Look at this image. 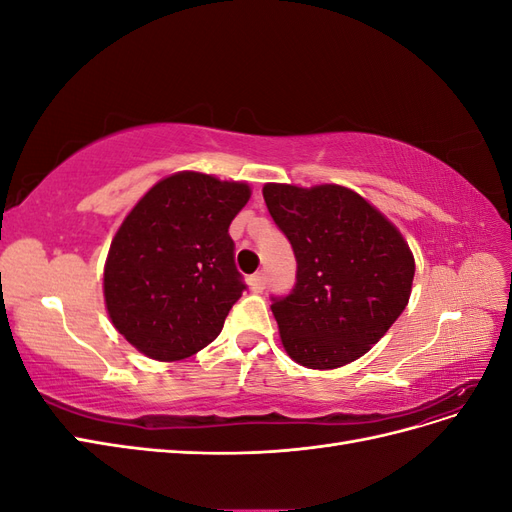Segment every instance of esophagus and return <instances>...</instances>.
<instances>
[{"instance_id": "obj_1", "label": "esophagus", "mask_w": 512, "mask_h": 512, "mask_svg": "<svg viewBox=\"0 0 512 512\" xmlns=\"http://www.w3.org/2000/svg\"><path fill=\"white\" fill-rule=\"evenodd\" d=\"M250 286H252L254 292H262V290H265V286H267V275H265V271L254 273V275L250 277Z\"/></svg>"}]
</instances>
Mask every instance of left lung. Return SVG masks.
I'll use <instances>...</instances> for the list:
<instances>
[{"instance_id": "8db88e82", "label": "left lung", "mask_w": 512, "mask_h": 512, "mask_svg": "<svg viewBox=\"0 0 512 512\" xmlns=\"http://www.w3.org/2000/svg\"><path fill=\"white\" fill-rule=\"evenodd\" d=\"M275 226L292 245L297 282L271 309L290 359L335 369L363 356L404 312L414 258L401 232L342 185L267 183Z\"/></svg>"}]
</instances>
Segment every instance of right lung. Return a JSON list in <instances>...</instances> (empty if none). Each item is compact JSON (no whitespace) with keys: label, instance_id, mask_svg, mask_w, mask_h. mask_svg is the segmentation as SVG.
I'll list each match as a JSON object with an SVG mask.
<instances>
[{"label":"right lung","instance_id":"obj_1","mask_svg":"<svg viewBox=\"0 0 512 512\" xmlns=\"http://www.w3.org/2000/svg\"><path fill=\"white\" fill-rule=\"evenodd\" d=\"M247 183L177 173L138 200L108 250L104 299L115 329L156 361H181L220 335L247 288L228 228Z\"/></svg>","mask_w":512,"mask_h":512}]
</instances>
